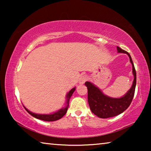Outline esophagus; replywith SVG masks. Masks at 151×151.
I'll use <instances>...</instances> for the list:
<instances>
[{
  "label": "esophagus",
  "mask_w": 151,
  "mask_h": 151,
  "mask_svg": "<svg viewBox=\"0 0 151 151\" xmlns=\"http://www.w3.org/2000/svg\"><path fill=\"white\" fill-rule=\"evenodd\" d=\"M87 79H88L87 76H86V75L81 76L80 77V79H79V83L84 84L86 81H87Z\"/></svg>",
  "instance_id": "1"
}]
</instances>
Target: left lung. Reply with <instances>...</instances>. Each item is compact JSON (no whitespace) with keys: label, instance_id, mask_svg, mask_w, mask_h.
<instances>
[{"label":"left lung","instance_id":"obj_1","mask_svg":"<svg viewBox=\"0 0 151 151\" xmlns=\"http://www.w3.org/2000/svg\"><path fill=\"white\" fill-rule=\"evenodd\" d=\"M118 52L126 53L129 57L132 66L134 81L129 91L121 98H112L105 95L100 89L91 82H86L88 89V102L92 112L99 118L106 119L113 117L123 112L131 104L134 97L137 83V74L131 55L127 51L117 47Z\"/></svg>","mask_w":151,"mask_h":151}]
</instances>
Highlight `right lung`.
<instances>
[{"label":"right lung","instance_id":"add662e5","mask_svg":"<svg viewBox=\"0 0 151 151\" xmlns=\"http://www.w3.org/2000/svg\"><path fill=\"white\" fill-rule=\"evenodd\" d=\"M75 87L71 89V90L68 92V93L66 95V106L65 107V108H63L60 110H58V111L54 112V113L52 114H36L34 113V112H30L27 109H26L24 107V109L26 111L29 112V113L32 115L33 117H35L36 119L42 120V121H57V120L60 119L62 118V117L65 115V114L67 112V110L68 108V106H69V100L70 99L71 96L73 94L74 91H75Z\"/></svg>","mask_w":151,"mask_h":151}]
</instances>
